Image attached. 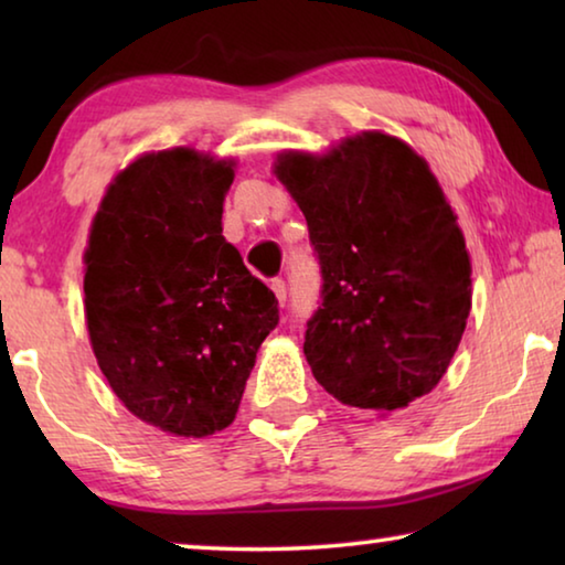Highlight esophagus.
<instances>
[{"label":"esophagus","instance_id":"1","mask_svg":"<svg viewBox=\"0 0 565 565\" xmlns=\"http://www.w3.org/2000/svg\"><path fill=\"white\" fill-rule=\"evenodd\" d=\"M271 291H274L276 299H279V303L284 306V301H286V284L281 279H274L271 281Z\"/></svg>","mask_w":565,"mask_h":565}]
</instances>
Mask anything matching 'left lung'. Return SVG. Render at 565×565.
Returning <instances> with one entry per match:
<instances>
[{
  "label": "left lung",
  "instance_id": "8db88e82",
  "mask_svg": "<svg viewBox=\"0 0 565 565\" xmlns=\"http://www.w3.org/2000/svg\"><path fill=\"white\" fill-rule=\"evenodd\" d=\"M271 169L321 264L303 341L313 379L381 416L431 394L471 313V254L428 161L371 129L321 154L284 149Z\"/></svg>",
  "mask_w": 565,
  "mask_h": 565
}]
</instances>
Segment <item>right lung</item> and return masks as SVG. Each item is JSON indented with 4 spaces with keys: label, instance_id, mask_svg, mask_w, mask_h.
I'll list each match as a JSON object with an SVG mask.
<instances>
[{
    "label": "right lung",
    "instance_id": "1",
    "mask_svg": "<svg viewBox=\"0 0 565 565\" xmlns=\"http://www.w3.org/2000/svg\"><path fill=\"white\" fill-rule=\"evenodd\" d=\"M236 159L174 147L129 161L84 248V319L104 379L159 431L204 438L236 418L276 296L224 238Z\"/></svg>",
    "mask_w": 565,
    "mask_h": 565
}]
</instances>
